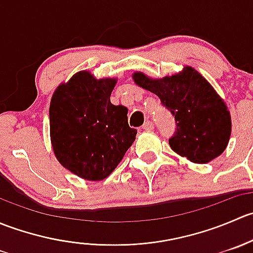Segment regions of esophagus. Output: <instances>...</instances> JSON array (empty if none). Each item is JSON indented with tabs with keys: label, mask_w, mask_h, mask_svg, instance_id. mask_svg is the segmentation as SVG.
Masks as SVG:
<instances>
[{
	"label": "esophagus",
	"mask_w": 253,
	"mask_h": 253,
	"mask_svg": "<svg viewBox=\"0 0 253 253\" xmlns=\"http://www.w3.org/2000/svg\"><path fill=\"white\" fill-rule=\"evenodd\" d=\"M142 128L144 129V131H153V129H154V125L150 121H145L144 125L142 126Z\"/></svg>",
	"instance_id": "esophagus-1"
}]
</instances>
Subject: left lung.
<instances>
[{"label": "left lung", "instance_id": "8db88e82", "mask_svg": "<svg viewBox=\"0 0 253 253\" xmlns=\"http://www.w3.org/2000/svg\"><path fill=\"white\" fill-rule=\"evenodd\" d=\"M133 81L159 96L175 117L176 131L169 139L175 153L196 164H206L225 150L231 133L230 112L195 68L186 66L177 75L162 79L136 72Z\"/></svg>", "mask_w": 253, "mask_h": 253}]
</instances>
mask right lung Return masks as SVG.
<instances>
[{
    "mask_svg": "<svg viewBox=\"0 0 253 253\" xmlns=\"http://www.w3.org/2000/svg\"><path fill=\"white\" fill-rule=\"evenodd\" d=\"M116 78L88 71L58 85L50 103V137L60 164L84 180L100 181L116 169L136 139L127 108L110 101Z\"/></svg>",
    "mask_w": 253,
    "mask_h": 253,
    "instance_id": "obj_1",
    "label": "right lung"
}]
</instances>
